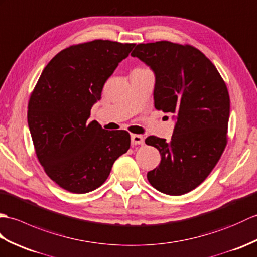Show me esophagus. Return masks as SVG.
<instances>
[{
    "instance_id": "34e87169",
    "label": "esophagus",
    "mask_w": 257,
    "mask_h": 257,
    "mask_svg": "<svg viewBox=\"0 0 257 257\" xmlns=\"http://www.w3.org/2000/svg\"><path fill=\"white\" fill-rule=\"evenodd\" d=\"M131 142H132V145H142L144 144V138L142 135L131 134Z\"/></svg>"
}]
</instances>
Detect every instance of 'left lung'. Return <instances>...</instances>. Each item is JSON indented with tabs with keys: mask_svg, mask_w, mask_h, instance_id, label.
<instances>
[{
	"mask_svg": "<svg viewBox=\"0 0 257 257\" xmlns=\"http://www.w3.org/2000/svg\"><path fill=\"white\" fill-rule=\"evenodd\" d=\"M131 56L153 70L154 105L176 121L169 142L156 136L145 140L162 157L147 179L166 195H184L203 182L225 148L230 116L226 85L212 62L190 45L139 44Z\"/></svg>",
	"mask_w": 257,
	"mask_h": 257,
	"instance_id": "1",
	"label": "left lung"
}]
</instances>
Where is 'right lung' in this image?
I'll return each instance as SVG.
<instances>
[{
    "mask_svg": "<svg viewBox=\"0 0 257 257\" xmlns=\"http://www.w3.org/2000/svg\"><path fill=\"white\" fill-rule=\"evenodd\" d=\"M134 46L102 39L73 45L57 54L39 77L28 102V127L39 163L62 189H96L128 151V132L106 131L89 117L105 81Z\"/></svg>",
    "mask_w": 257,
    "mask_h": 257,
    "instance_id": "1",
    "label": "right lung"
}]
</instances>
